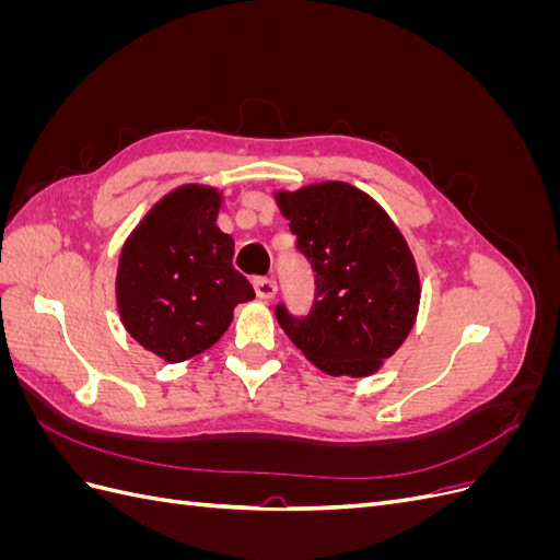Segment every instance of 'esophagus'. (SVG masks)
<instances>
[{
  "mask_svg": "<svg viewBox=\"0 0 560 560\" xmlns=\"http://www.w3.org/2000/svg\"><path fill=\"white\" fill-rule=\"evenodd\" d=\"M254 292H257V296L261 301H270L278 294V284H276V280H270V278H257V280H254Z\"/></svg>",
  "mask_w": 560,
  "mask_h": 560,
  "instance_id": "esophagus-1",
  "label": "esophagus"
}]
</instances>
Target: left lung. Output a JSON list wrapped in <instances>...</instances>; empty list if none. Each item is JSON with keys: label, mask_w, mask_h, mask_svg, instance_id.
<instances>
[{"label": "left lung", "mask_w": 560, "mask_h": 560, "mask_svg": "<svg viewBox=\"0 0 560 560\" xmlns=\"http://www.w3.org/2000/svg\"><path fill=\"white\" fill-rule=\"evenodd\" d=\"M273 198L315 270L313 311L292 317L278 306L282 331L329 376L376 374L418 317L420 278L409 243L378 202L348 182Z\"/></svg>", "instance_id": "obj_1"}]
</instances>
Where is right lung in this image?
Returning <instances> with one entry per match:
<instances>
[{
  "label": "right lung",
  "instance_id": "add662e5",
  "mask_svg": "<svg viewBox=\"0 0 560 560\" xmlns=\"http://www.w3.org/2000/svg\"><path fill=\"white\" fill-rule=\"evenodd\" d=\"M224 196L208 184L165 194L130 231L116 268V308L144 350L177 364L212 348L254 290L217 226Z\"/></svg>",
  "mask_w": 560,
  "mask_h": 560
}]
</instances>
